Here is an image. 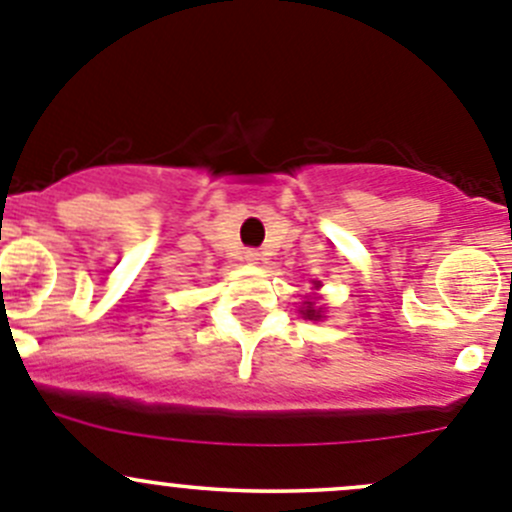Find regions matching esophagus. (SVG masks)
Returning a JSON list of instances; mask_svg holds the SVG:
<instances>
[{
    "mask_svg": "<svg viewBox=\"0 0 512 512\" xmlns=\"http://www.w3.org/2000/svg\"><path fill=\"white\" fill-rule=\"evenodd\" d=\"M258 258H261V254H258V251L256 249H249V251H246V261H258Z\"/></svg>",
    "mask_w": 512,
    "mask_h": 512,
    "instance_id": "34e87169",
    "label": "esophagus"
}]
</instances>
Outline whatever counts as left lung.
I'll return each mask as SVG.
<instances>
[{
  "label": "left lung",
  "instance_id": "8db88e82",
  "mask_svg": "<svg viewBox=\"0 0 512 512\" xmlns=\"http://www.w3.org/2000/svg\"><path fill=\"white\" fill-rule=\"evenodd\" d=\"M303 316L311 318V321H318V318H321V311H316L313 301H306V311H303Z\"/></svg>",
  "mask_w": 512,
  "mask_h": 512
}]
</instances>
